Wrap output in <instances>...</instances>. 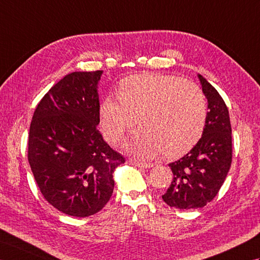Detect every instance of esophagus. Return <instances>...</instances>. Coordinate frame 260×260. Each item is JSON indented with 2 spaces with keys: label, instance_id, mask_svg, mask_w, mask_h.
I'll return each mask as SVG.
<instances>
[{
  "label": "esophagus",
  "instance_id": "obj_1",
  "mask_svg": "<svg viewBox=\"0 0 260 260\" xmlns=\"http://www.w3.org/2000/svg\"><path fill=\"white\" fill-rule=\"evenodd\" d=\"M130 164L139 167V168H152L153 167V164L145 162V161H139V160H135V159H130Z\"/></svg>",
  "mask_w": 260,
  "mask_h": 260
}]
</instances>
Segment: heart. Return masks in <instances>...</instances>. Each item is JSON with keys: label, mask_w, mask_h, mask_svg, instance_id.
<instances>
[{"label": "heart", "mask_w": 260, "mask_h": 260, "mask_svg": "<svg viewBox=\"0 0 260 260\" xmlns=\"http://www.w3.org/2000/svg\"><path fill=\"white\" fill-rule=\"evenodd\" d=\"M103 134L113 143L137 122L140 125L125 149L140 157L162 151L175 158L189 151L203 136L207 101L192 82L165 74L142 73L125 78L118 98L108 95L99 107Z\"/></svg>", "instance_id": "1"}]
</instances>
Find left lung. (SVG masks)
I'll list each match as a JSON object with an SVG mask.
<instances>
[{
  "instance_id": "1",
  "label": "left lung",
  "mask_w": 260,
  "mask_h": 260,
  "mask_svg": "<svg viewBox=\"0 0 260 260\" xmlns=\"http://www.w3.org/2000/svg\"><path fill=\"white\" fill-rule=\"evenodd\" d=\"M208 101L203 136L190 151L169 164L172 181L162 196L178 209L203 208L216 197L230 169L233 158L232 125L226 103L218 91L198 74Z\"/></svg>"
}]
</instances>
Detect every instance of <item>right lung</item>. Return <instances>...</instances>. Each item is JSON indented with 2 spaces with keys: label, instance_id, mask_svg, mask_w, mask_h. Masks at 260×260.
Here are the masks:
<instances>
[{
  "label": "right lung",
  "instance_id": "obj_1",
  "mask_svg": "<svg viewBox=\"0 0 260 260\" xmlns=\"http://www.w3.org/2000/svg\"><path fill=\"white\" fill-rule=\"evenodd\" d=\"M102 71L72 72L45 94L33 113L27 159L49 204L88 217L110 200L113 172L124 158L103 140L98 83Z\"/></svg>",
  "mask_w": 260,
  "mask_h": 260
}]
</instances>
